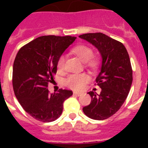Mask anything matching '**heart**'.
I'll list each match as a JSON object with an SVG mask.
<instances>
[{"mask_svg":"<svg viewBox=\"0 0 148 148\" xmlns=\"http://www.w3.org/2000/svg\"><path fill=\"white\" fill-rule=\"evenodd\" d=\"M90 64L91 65L95 64V60H93V59H91V60H90ZM83 87H84V84H81V85H80V88H83Z\"/></svg>","mask_w":148,"mask_h":148,"instance_id":"b5f03b06","label":"heart"}]
</instances>
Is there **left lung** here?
<instances>
[{"instance_id": "8db88e82", "label": "left lung", "mask_w": 148, "mask_h": 148, "mask_svg": "<svg viewBox=\"0 0 148 148\" xmlns=\"http://www.w3.org/2000/svg\"><path fill=\"white\" fill-rule=\"evenodd\" d=\"M71 36H41L17 52L13 65L12 84L17 101L38 121L51 122L60 117L64 101L73 95L58 86L48 90L62 53L74 41Z\"/></svg>"}]
</instances>
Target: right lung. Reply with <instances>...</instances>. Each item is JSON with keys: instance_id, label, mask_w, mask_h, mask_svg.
Listing matches in <instances>:
<instances>
[{"instance_id": "right-lung-1", "label": "right lung", "mask_w": 148, "mask_h": 148, "mask_svg": "<svg viewBox=\"0 0 148 148\" xmlns=\"http://www.w3.org/2000/svg\"><path fill=\"white\" fill-rule=\"evenodd\" d=\"M79 38L97 48L102 60L96 78L99 88L88 93L91 101L83 111L91 119L105 120L121 108L131 89L133 79L128 53L121 43L102 33L84 34Z\"/></svg>"}]
</instances>
